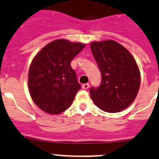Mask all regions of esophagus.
<instances>
[{
	"label": "esophagus",
	"mask_w": 159,
	"mask_h": 159,
	"mask_svg": "<svg viewBox=\"0 0 159 159\" xmlns=\"http://www.w3.org/2000/svg\"><path fill=\"white\" fill-rule=\"evenodd\" d=\"M89 87V83H85V84L82 85V88H83V89H87Z\"/></svg>",
	"instance_id": "1"
}]
</instances>
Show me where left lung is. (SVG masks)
Here are the masks:
<instances>
[{"instance_id":"left-lung-1","label":"left lung","mask_w":159,"mask_h":159,"mask_svg":"<svg viewBox=\"0 0 159 159\" xmlns=\"http://www.w3.org/2000/svg\"><path fill=\"white\" fill-rule=\"evenodd\" d=\"M90 47L102 74L100 86L90 89L92 100L104 112H121L134 102L139 90L141 75L136 61L115 40L93 41Z\"/></svg>"}]
</instances>
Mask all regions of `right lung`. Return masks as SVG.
Listing matches in <instances>:
<instances>
[{"mask_svg": "<svg viewBox=\"0 0 159 159\" xmlns=\"http://www.w3.org/2000/svg\"><path fill=\"white\" fill-rule=\"evenodd\" d=\"M86 44L66 39L53 40L36 54L28 73V89L42 111L58 115L70 107L80 89L72 60Z\"/></svg>", "mask_w": 159, "mask_h": 159, "instance_id": "right-lung-1", "label": "right lung"}]
</instances>
